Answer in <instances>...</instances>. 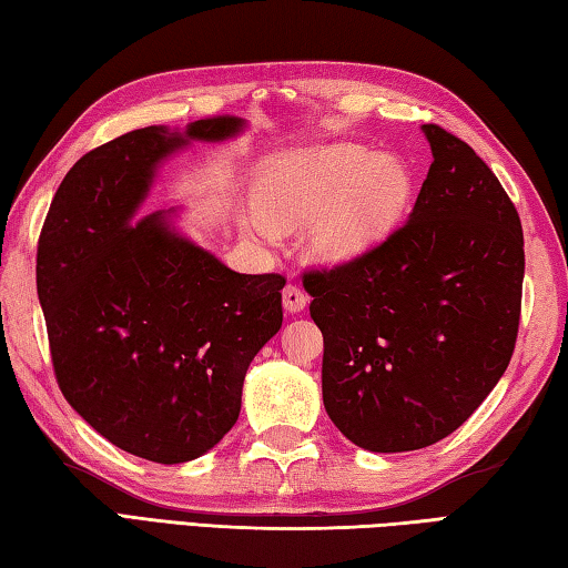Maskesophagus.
I'll return each instance as SVG.
<instances>
[{
	"mask_svg": "<svg viewBox=\"0 0 568 568\" xmlns=\"http://www.w3.org/2000/svg\"><path fill=\"white\" fill-rule=\"evenodd\" d=\"M307 305V293L297 285H287L283 291V307L287 313H303Z\"/></svg>",
	"mask_w": 568,
	"mask_h": 568,
	"instance_id": "esophagus-1",
	"label": "esophagus"
}]
</instances>
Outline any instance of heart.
<instances>
[{
  "instance_id": "heart-1",
  "label": "heart",
  "mask_w": 568,
  "mask_h": 568,
  "mask_svg": "<svg viewBox=\"0 0 568 568\" xmlns=\"http://www.w3.org/2000/svg\"><path fill=\"white\" fill-rule=\"evenodd\" d=\"M416 176L398 154H376L362 142L281 150L255 170V204L239 214L253 236L307 222L305 246L315 261L342 265L362 258L402 224Z\"/></svg>"
}]
</instances>
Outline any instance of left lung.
<instances>
[{
  "label": "left lung",
  "instance_id": "obj_1",
  "mask_svg": "<svg viewBox=\"0 0 568 568\" xmlns=\"http://www.w3.org/2000/svg\"><path fill=\"white\" fill-rule=\"evenodd\" d=\"M420 130L433 164L406 224L303 281L325 339L327 416L372 453L418 450L460 428L505 374L519 327L517 209L470 144Z\"/></svg>",
  "mask_w": 568,
  "mask_h": 568
}]
</instances>
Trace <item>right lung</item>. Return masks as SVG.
Masks as SVG:
<instances>
[{"label": "right lung", "mask_w": 568, "mask_h": 568, "mask_svg": "<svg viewBox=\"0 0 568 568\" xmlns=\"http://www.w3.org/2000/svg\"><path fill=\"white\" fill-rule=\"evenodd\" d=\"M243 128L206 118L100 144L63 176L39 236L37 291L65 402L152 463L194 460L226 436L253 357L283 325V275L231 271L176 231V209L138 219L166 158Z\"/></svg>", "instance_id": "right-lung-1"}]
</instances>
